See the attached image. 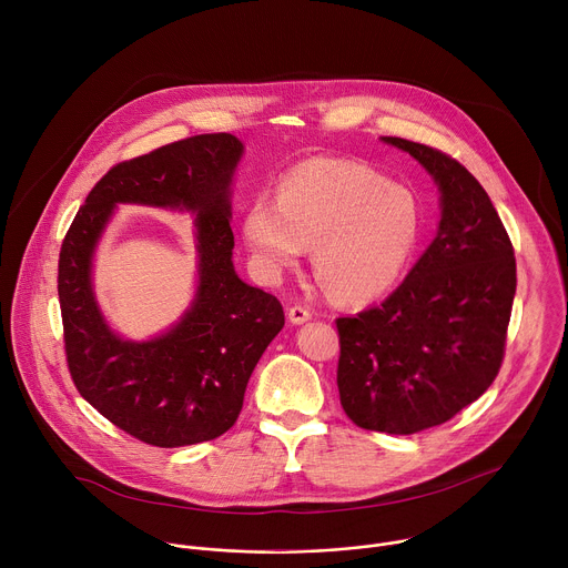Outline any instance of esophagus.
<instances>
[{
	"label": "esophagus",
	"instance_id": "1",
	"mask_svg": "<svg viewBox=\"0 0 568 568\" xmlns=\"http://www.w3.org/2000/svg\"><path fill=\"white\" fill-rule=\"evenodd\" d=\"M287 318H290V323H294V326H301V323H305V321L312 318V314H310V310L303 307V305H292V307L287 310Z\"/></svg>",
	"mask_w": 568,
	"mask_h": 568
}]
</instances>
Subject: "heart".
Listing matches in <instances>:
<instances>
[{"mask_svg":"<svg viewBox=\"0 0 568 568\" xmlns=\"http://www.w3.org/2000/svg\"><path fill=\"white\" fill-rule=\"evenodd\" d=\"M240 226L265 278L281 276L312 247L323 290L344 303H368L407 274L425 215L414 191L362 161L321 156L287 171L276 200L256 195Z\"/></svg>","mask_w":568,"mask_h":568,"instance_id":"heart-1","label":"heart"}]
</instances>
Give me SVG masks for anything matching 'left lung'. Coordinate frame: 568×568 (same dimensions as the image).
Listing matches in <instances>:
<instances>
[{
	"label": "left lung",
	"instance_id": "left-lung-1",
	"mask_svg": "<svg viewBox=\"0 0 568 568\" xmlns=\"http://www.w3.org/2000/svg\"><path fill=\"white\" fill-rule=\"evenodd\" d=\"M440 191L427 252L379 305L337 318V386L362 429L409 436L454 418L495 382L517 290L513 242L476 178L449 154L399 136Z\"/></svg>",
	"mask_w": 568,
	"mask_h": 568
}]
</instances>
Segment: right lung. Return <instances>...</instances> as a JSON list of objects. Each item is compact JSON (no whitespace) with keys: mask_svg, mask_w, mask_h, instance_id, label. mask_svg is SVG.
Masks as SVG:
<instances>
[{"mask_svg":"<svg viewBox=\"0 0 568 568\" xmlns=\"http://www.w3.org/2000/svg\"><path fill=\"white\" fill-rule=\"evenodd\" d=\"M245 145L233 134H197L121 161L78 209L60 250L58 296L71 379L112 425L154 447L213 440L237 420L247 382L285 326L276 296L233 267L231 182ZM116 203L196 215L199 290L166 334L119 338L91 285V258Z\"/></svg>","mask_w":568,"mask_h":568,"instance_id":"add662e5","label":"right lung"}]
</instances>
